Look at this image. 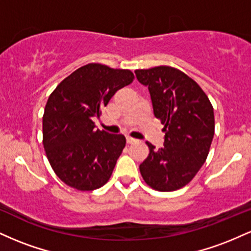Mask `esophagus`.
I'll list each match as a JSON object with an SVG mask.
<instances>
[{"label":"esophagus","instance_id":"obj_1","mask_svg":"<svg viewBox=\"0 0 251 251\" xmlns=\"http://www.w3.org/2000/svg\"><path fill=\"white\" fill-rule=\"evenodd\" d=\"M126 142H127L128 144H132V143H135L137 142V139H134V138H132V137H126Z\"/></svg>","mask_w":251,"mask_h":251}]
</instances>
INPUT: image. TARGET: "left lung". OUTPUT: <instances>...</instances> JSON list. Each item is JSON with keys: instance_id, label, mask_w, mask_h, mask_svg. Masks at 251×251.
Here are the masks:
<instances>
[{"instance_id": "obj_1", "label": "left lung", "mask_w": 251, "mask_h": 251, "mask_svg": "<svg viewBox=\"0 0 251 251\" xmlns=\"http://www.w3.org/2000/svg\"><path fill=\"white\" fill-rule=\"evenodd\" d=\"M134 73L149 88L154 117L165 125L163 148L146 143L150 153L140 164V174L152 189L175 191L195 177L208 157L214 108L197 82L176 68L159 66Z\"/></svg>"}]
</instances>
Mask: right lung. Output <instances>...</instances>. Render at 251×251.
Returning <instances> with one entry per match:
<instances>
[{"mask_svg":"<svg viewBox=\"0 0 251 251\" xmlns=\"http://www.w3.org/2000/svg\"><path fill=\"white\" fill-rule=\"evenodd\" d=\"M133 77L128 70L88 63L62 80L48 98L43 146L54 172L68 186L91 191L107 183L126 139L97 129L93 118Z\"/></svg>","mask_w":251,"mask_h":251,"instance_id":"1","label":"right lung"}]
</instances>
